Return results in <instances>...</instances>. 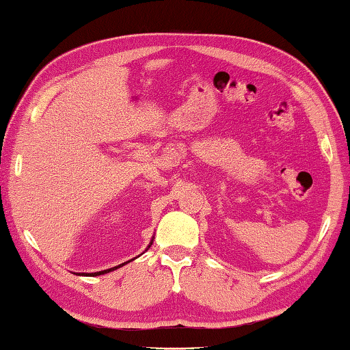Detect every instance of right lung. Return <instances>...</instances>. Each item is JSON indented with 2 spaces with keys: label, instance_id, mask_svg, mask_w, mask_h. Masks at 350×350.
<instances>
[{
  "label": "right lung",
  "instance_id": "obj_1",
  "mask_svg": "<svg viewBox=\"0 0 350 350\" xmlns=\"http://www.w3.org/2000/svg\"><path fill=\"white\" fill-rule=\"evenodd\" d=\"M151 243H153V240L150 241V245H148V247L151 246ZM147 247V250H148ZM131 260H135V258H131ZM126 263V262H125ZM125 263H122V265H119V266H114V268H110V269H104V271H99V272H92V274H87V272H79V274H76V275H90V277H94V275H103V274H107V272H111V271H114V269H118V268H120V266H124Z\"/></svg>",
  "mask_w": 350,
  "mask_h": 350
}]
</instances>
